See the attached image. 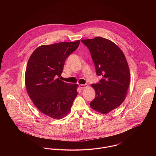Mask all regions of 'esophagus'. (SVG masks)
Wrapping results in <instances>:
<instances>
[{
	"instance_id": "esophagus-1",
	"label": "esophagus",
	"mask_w": 156,
	"mask_h": 156,
	"mask_svg": "<svg viewBox=\"0 0 156 156\" xmlns=\"http://www.w3.org/2000/svg\"><path fill=\"white\" fill-rule=\"evenodd\" d=\"M87 87H88V85L87 84H81V85H80V88H81V89L86 88Z\"/></svg>"
}]
</instances>
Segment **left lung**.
I'll return each mask as SVG.
<instances>
[{
    "label": "left lung",
    "mask_w": 156,
    "mask_h": 156,
    "mask_svg": "<svg viewBox=\"0 0 156 156\" xmlns=\"http://www.w3.org/2000/svg\"><path fill=\"white\" fill-rule=\"evenodd\" d=\"M89 49L97 75L102 79L91 86L96 92L90 107L106 114L119 106L125 99L130 83V71L125 56L109 40L97 37L81 40Z\"/></svg>",
    "instance_id": "obj_1"
}]
</instances>
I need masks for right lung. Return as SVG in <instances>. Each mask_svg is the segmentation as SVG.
I'll use <instances>...</instances> for the list:
<instances>
[{
	"label": "right lung",
	"instance_id": "obj_1",
	"mask_svg": "<svg viewBox=\"0 0 156 156\" xmlns=\"http://www.w3.org/2000/svg\"><path fill=\"white\" fill-rule=\"evenodd\" d=\"M80 43L77 40L40 46L28 61L25 74L27 93L40 111L54 119L66 116L78 95L77 84L64 82L59 77L67 57Z\"/></svg>",
	"mask_w": 156,
	"mask_h": 156
}]
</instances>
